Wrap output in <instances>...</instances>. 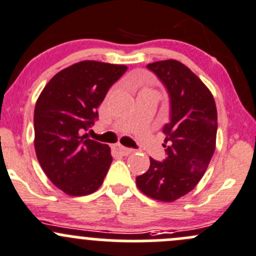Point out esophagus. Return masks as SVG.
<instances>
[{
    "label": "esophagus",
    "mask_w": 256,
    "mask_h": 256,
    "mask_svg": "<svg viewBox=\"0 0 256 256\" xmlns=\"http://www.w3.org/2000/svg\"><path fill=\"white\" fill-rule=\"evenodd\" d=\"M112 148L114 152H116V154H120L121 156H128V154H130L131 152L134 151L132 148H128V147H124V146H121L120 144H112Z\"/></svg>",
    "instance_id": "obj_1"
}]
</instances>
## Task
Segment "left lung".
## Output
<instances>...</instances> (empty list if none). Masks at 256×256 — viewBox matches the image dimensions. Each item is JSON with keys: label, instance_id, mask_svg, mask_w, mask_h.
<instances>
[{"label": "left lung", "instance_id": "obj_1", "mask_svg": "<svg viewBox=\"0 0 256 256\" xmlns=\"http://www.w3.org/2000/svg\"><path fill=\"white\" fill-rule=\"evenodd\" d=\"M147 69L168 92L170 122L162 130L166 158H150V168L136 177V184L154 200L174 202L190 192L207 171L216 150V102L202 80L180 62H154Z\"/></svg>", "mask_w": 256, "mask_h": 256}]
</instances>
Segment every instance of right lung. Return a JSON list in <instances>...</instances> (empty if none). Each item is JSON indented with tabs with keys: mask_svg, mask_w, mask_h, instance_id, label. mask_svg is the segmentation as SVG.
Returning <instances> with one entry per match:
<instances>
[{
	"mask_svg": "<svg viewBox=\"0 0 256 256\" xmlns=\"http://www.w3.org/2000/svg\"><path fill=\"white\" fill-rule=\"evenodd\" d=\"M128 66L84 60L63 69L40 92L34 108V148L40 167L69 196L102 186L112 162L110 147L88 138L98 108Z\"/></svg>",
	"mask_w": 256,
	"mask_h": 256,
	"instance_id": "1",
	"label": "right lung"
}]
</instances>
